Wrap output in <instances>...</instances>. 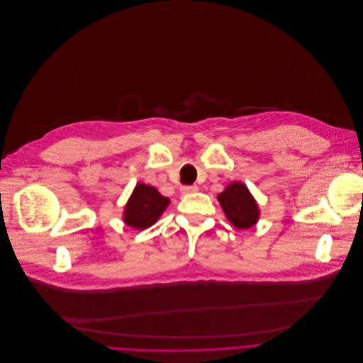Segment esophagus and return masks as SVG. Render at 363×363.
<instances>
[{
    "mask_svg": "<svg viewBox=\"0 0 363 363\" xmlns=\"http://www.w3.org/2000/svg\"><path fill=\"white\" fill-rule=\"evenodd\" d=\"M197 190H199L197 186H183V187L180 189L182 194H191V193H196Z\"/></svg>",
    "mask_w": 363,
    "mask_h": 363,
    "instance_id": "obj_1",
    "label": "esophagus"
}]
</instances>
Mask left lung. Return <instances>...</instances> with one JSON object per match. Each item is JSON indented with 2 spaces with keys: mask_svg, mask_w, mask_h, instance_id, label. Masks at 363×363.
<instances>
[{
  "mask_svg": "<svg viewBox=\"0 0 363 363\" xmlns=\"http://www.w3.org/2000/svg\"><path fill=\"white\" fill-rule=\"evenodd\" d=\"M228 220L238 229H250L259 220V206L246 184L230 183L217 196Z\"/></svg>",
  "mask_w": 363,
  "mask_h": 363,
  "instance_id": "obj_1",
  "label": "left lung"
}]
</instances>
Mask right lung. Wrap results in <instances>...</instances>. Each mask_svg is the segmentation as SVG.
<instances>
[{"instance_id":"right-lung-1","label":"right lung","mask_w":363,"mask_h":363,"mask_svg":"<svg viewBox=\"0 0 363 363\" xmlns=\"http://www.w3.org/2000/svg\"><path fill=\"white\" fill-rule=\"evenodd\" d=\"M169 203L170 199L162 196L156 187L138 183L124 207L123 220L133 229H147L159 220Z\"/></svg>"}]
</instances>
